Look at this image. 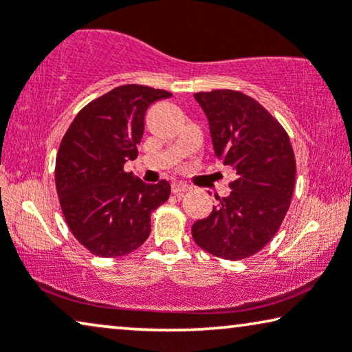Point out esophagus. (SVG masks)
I'll use <instances>...</instances> for the list:
<instances>
[{
	"label": "esophagus",
	"instance_id": "obj_1",
	"mask_svg": "<svg viewBox=\"0 0 352 352\" xmlns=\"http://www.w3.org/2000/svg\"><path fill=\"white\" fill-rule=\"evenodd\" d=\"M171 190H173V194H184V192L190 190V186L184 184V182H175L171 187Z\"/></svg>",
	"mask_w": 352,
	"mask_h": 352
}]
</instances>
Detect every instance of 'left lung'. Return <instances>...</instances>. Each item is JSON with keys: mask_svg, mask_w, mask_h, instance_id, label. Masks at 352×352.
Masks as SVG:
<instances>
[{"mask_svg": "<svg viewBox=\"0 0 352 352\" xmlns=\"http://www.w3.org/2000/svg\"><path fill=\"white\" fill-rule=\"evenodd\" d=\"M210 123L214 155L232 166L230 194L216 197L208 218L195 221L192 237L223 259H245L271 242L293 195L296 162L282 124L250 96L232 89L194 94Z\"/></svg>", "mask_w": 352, "mask_h": 352, "instance_id": "obj_1", "label": "left lung"}]
</instances>
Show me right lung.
<instances>
[{"label": "right lung", "mask_w": 352, "mask_h": 352, "mask_svg": "<svg viewBox=\"0 0 352 352\" xmlns=\"http://www.w3.org/2000/svg\"><path fill=\"white\" fill-rule=\"evenodd\" d=\"M173 96L141 85L118 86L76 115L56 158V189L75 239L100 258L134 252L151 234V214L171 194L170 182L146 184L123 170L138 157L144 117Z\"/></svg>", "instance_id": "obj_1"}]
</instances>
